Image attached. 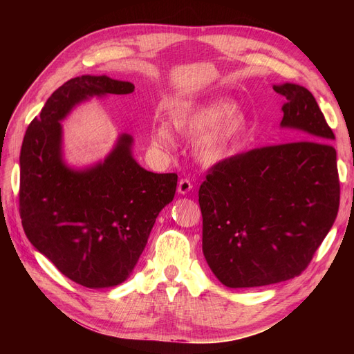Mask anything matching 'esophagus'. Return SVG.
<instances>
[{"instance_id": "1", "label": "esophagus", "mask_w": 354, "mask_h": 354, "mask_svg": "<svg viewBox=\"0 0 354 354\" xmlns=\"http://www.w3.org/2000/svg\"><path fill=\"white\" fill-rule=\"evenodd\" d=\"M192 189H194V183H192V181H190L189 178H180L178 187H177L178 194L186 195V194H189V192H190Z\"/></svg>"}]
</instances>
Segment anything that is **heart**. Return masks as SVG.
Instances as JSON below:
<instances>
[{
    "instance_id": "obj_1",
    "label": "heart",
    "mask_w": 354,
    "mask_h": 354,
    "mask_svg": "<svg viewBox=\"0 0 354 354\" xmlns=\"http://www.w3.org/2000/svg\"><path fill=\"white\" fill-rule=\"evenodd\" d=\"M174 130L194 137V153L203 165H216L238 153L250 133V121L230 100L180 104L169 113ZM151 143L159 151H173L176 138L165 122L156 124L151 131Z\"/></svg>"
}]
</instances>
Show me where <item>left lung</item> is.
Masks as SVG:
<instances>
[{"label": "left lung", "mask_w": 354, "mask_h": 354, "mask_svg": "<svg viewBox=\"0 0 354 354\" xmlns=\"http://www.w3.org/2000/svg\"><path fill=\"white\" fill-rule=\"evenodd\" d=\"M273 90L286 99L281 125L297 140L223 160L199 187L202 251L229 288L301 274L338 214L334 133L307 88L285 82Z\"/></svg>", "instance_id": "8db88e82"}]
</instances>
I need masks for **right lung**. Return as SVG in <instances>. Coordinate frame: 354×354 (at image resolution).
I'll use <instances>...</instances> for the list:
<instances>
[{
	"instance_id": "1",
	"label": "right lung",
	"mask_w": 354,
	"mask_h": 354,
	"mask_svg": "<svg viewBox=\"0 0 354 354\" xmlns=\"http://www.w3.org/2000/svg\"><path fill=\"white\" fill-rule=\"evenodd\" d=\"M134 85L106 75L72 78L28 127L20 151L19 211L28 239L75 283L109 288L131 274L158 214L174 199L177 174H156L131 155L122 134L103 162L69 168L60 121L93 95L130 94Z\"/></svg>"
}]
</instances>
